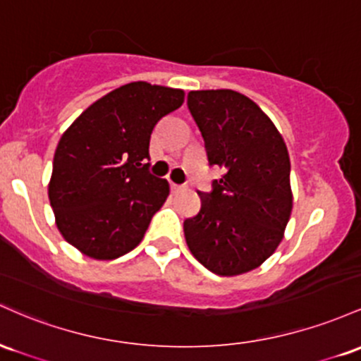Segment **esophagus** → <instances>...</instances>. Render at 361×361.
<instances>
[{
    "instance_id": "esophagus-1",
    "label": "esophagus",
    "mask_w": 361,
    "mask_h": 361,
    "mask_svg": "<svg viewBox=\"0 0 361 361\" xmlns=\"http://www.w3.org/2000/svg\"><path fill=\"white\" fill-rule=\"evenodd\" d=\"M170 188H172V191H180V189H184V185H180V184H176V182H172L170 180Z\"/></svg>"
}]
</instances>
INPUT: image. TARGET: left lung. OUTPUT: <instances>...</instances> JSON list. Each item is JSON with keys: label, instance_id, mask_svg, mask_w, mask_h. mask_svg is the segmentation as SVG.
I'll list each match as a JSON object with an SVG mask.
<instances>
[{"label": "left lung", "instance_id": "obj_1", "mask_svg": "<svg viewBox=\"0 0 361 361\" xmlns=\"http://www.w3.org/2000/svg\"><path fill=\"white\" fill-rule=\"evenodd\" d=\"M209 165L224 169L201 209L184 221L192 256L214 274L259 268L283 240L293 196L290 157L276 126L249 97L233 90L189 92Z\"/></svg>", "mask_w": 361, "mask_h": 361}]
</instances>
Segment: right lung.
I'll return each mask as SVG.
<instances>
[{
	"mask_svg": "<svg viewBox=\"0 0 361 361\" xmlns=\"http://www.w3.org/2000/svg\"><path fill=\"white\" fill-rule=\"evenodd\" d=\"M184 92L147 82L116 88L61 136L49 201L61 235L85 256L111 261L145 237L167 200L169 182L149 173V137Z\"/></svg>",
	"mask_w": 361,
	"mask_h": 361,
	"instance_id": "obj_1",
	"label": "right lung"
}]
</instances>
